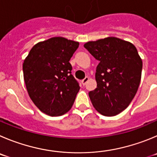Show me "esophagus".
Listing matches in <instances>:
<instances>
[{
    "instance_id": "esophagus-1",
    "label": "esophagus",
    "mask_w": 157,
    "mask_h": 157,
    "mask_svg": "<svg viewBox=\"0 0 157 157\" xmlns=\"http://www.w3.org/2000/svg\"><path fill=\"white\" fill-rule=\"evenodd\" d=\"M89 80V77H86L84 79H83V80H82V81H81V83H82V84H83V86L85 85L86 83H87V82Z\"/></svg>"
}]
</instances>
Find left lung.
<instances>
[{"label":"left lung","instance_id":"8db88e82","mask_svg":"<svg viewBox=\"0 0 157 157\" xmlns=\"http://www.w3.org/2000/svg\"><path fill=\"white\" fill-rule=\"evenodd\" d=\"M99 61L97 88L89 92L95 109L105 116H115L125 109L136 95L141 80L143 62L133 44L108 37L84 44Z\"/></svg>","mask_w":157,"mask_h":157}]
</instances>
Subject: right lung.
Here are the masks:
<instances>
[{
  "label": "right lung",
  "instance_id": "right-lung-1",
  "mask_svg": "<svg viewBox=\"0 0 157 157\" xmlns=\"http://www.w3.org/2000/svg\"><path fill=\"white\" fill-rule=\"evenodd\" d=\"M79 42L54 37L32 48L23 63V74L30 98L50 116L67 113L80 90L69 61Z\"/></svg>",
  "mask_w": 157,
  "mask_h": 157
}]
</instances>
